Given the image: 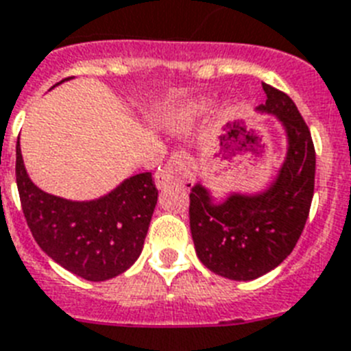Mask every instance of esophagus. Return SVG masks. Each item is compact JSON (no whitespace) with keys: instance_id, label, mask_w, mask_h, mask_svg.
Masks as SVG:
<instances>
[{"instance_id":"1","label":"esophagus","mask_w":351,"mask_h":351,"mask_svg":"<svg viewBox=\"0 0 351 351\" xmlns=\"http://www.w3.org/2000/svg\"><path fill=\"white\" fill-rule=\"evenodd\" d=\"M194 180V162L185 153H175L171 155L169 160L160 167L155 175V184L158 189H166L169 185L180 184L191 185Z\"/></svg>"}]
</instances>
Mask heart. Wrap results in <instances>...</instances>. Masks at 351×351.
<instances>
[{"label":"heart","mask_w":351,"mask_h":351,"mask_svg":"<svg viewBox=\"0 0 351 351\" xmlns=\"http://www.w3.org/2000/svg\"><path fill=\"white\" fill-rule=\"evenodd\" d=\"M212 108L210 99H196V101L187 103L180 112H178V117H176V125L178 128H187V126L193 123L194 119H199V117L207 116Z\"/></svg>","instance_id":"1"}]
</instances>
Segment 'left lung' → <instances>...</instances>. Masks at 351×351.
<instances>
[{"label": "left lung", "mask_w": 351, "mask_h": 351, "mask_svg": "<svg viewBox=\"0 0 351 351\" xmlns=\"http://www.w3.org/2000/svg\"><path fill=\"white\" fill-rule=\"evenodd\" d=\"M266 105L287 134V157L276 180L261 194H230L214 203L202 184L191 189L189 221L203 266L230 280H253L275 269L298 243L314 196L316 152L293 99L262 84Z\"/></svg>", "instance_id": "8db88e82"}]
</instances>
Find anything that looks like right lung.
Listing matches in <instances>:
<instances>
[{"instance_id":"add662e5","label":"right lung","mask_w":351,"mask_h":351,"mask_svg":"<svg viewBox=\"0 0 351 351\" xmlns=\"http://www.w3.org/2000/svg\"><path fill=\"white\" fill-rule=\"evenodd\" d=\"M16 182L34 239L67 271L103 282L139 258L158 198L152 173L126 178L99 199L69 202L44 193L28 178L17 139Z\"/></svg>"}]
</instances>
